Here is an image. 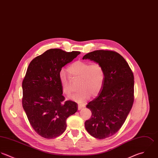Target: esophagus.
Masks as SVG:
<instances>
[{
    "label": "esophagus",
    "instance_id": "34e87169",
    "mask_svg": "<svg viewBox=\"0 0 158 158\" xmlns=\"http://www.w3.org/2000/svg\"><path fill=\"white\" fill-rule=\"evenodd\" d=\"M85 106L83 105V104H78V110H81L82 108H83Z\"/></svg>",
    "mask_w": 158,
    "mask_h": 158
}]
</instances>
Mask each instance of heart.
<instances>
[{
	"instance_id": "1",
	"label": "heart",
	"mask_w": 158,
	"mask_h": 158,
	"mask_svg": "<svg viewBox=\"0 0 158 158\" xmlns=\"http://www.w3.org/2000/svg\"><path fill=\"white\" fill-rule=\"evenodd\" d=\"M67 70L70 77L63 70L59 73L62 91L66 96H70L75 89L72 80H78L80 89L71 98L78 102H84L91 95L96 96L101 91L105 79V69L102 64L77 60L69 66Z\"/></svg>"
}]
</instances>
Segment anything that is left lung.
I'll return each instance as SVG.
<instances>
[{
	"mask_svg": "<svg viewBox=\"0 0 158 158\" xmlns=\"http://www.w3.org/2000/svg\"><path fill=\"white\" fill-rule=\"evenodd\" d=\"M102 64L105 79L99 96L86 105L92 115L85 123L88 133L104 139L115 134L122 127L134 101L133 72L124 58L111 50H96L85 54Z\"/></svg>",
	"mask_w": 158,
	"mask_h": 158,
	"instance_id": "8db88e82",
	"label": "left lung"
}]
</instances>
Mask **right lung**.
Instances as JSON below:
<instances>
[{
	"mask_svg": "<svg viewBox=\"0 0 158 158\" xmlns=\"http://www.w3.org/2000/svg\"><path fill=\"white\" fill-rule=\"evenodd\" d=\"M80 54L50 49L32 59L27 67L22 83V104L32 128L44 138L61 135L67 118L77 111L76 102L64 101L59 73Z\"/></svg>",
	"mask_w": 158,
	"mask_h": 158,
	"instance_id": "obj_1",
	"label": "right lung"
}]
</instances>
